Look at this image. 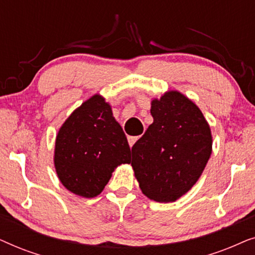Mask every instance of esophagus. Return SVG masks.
<instances>
[{"label": "esophagus", "instance_id": "34e87169", "mask_svg": "<svg viewBox=\"0 0 255 255\" xmlns=\"http://www.w3.org/2000/svg\"><path fill=\"white\" fill-rule=\"evenodd\" d=\"M139 138H140V135H139V137H132V135H130V137H128V145H130V146H131V147H132V146H133V145H134V142H135V141H137Z\"/></svg>", "mask_w": 255, "mask_h": 255}]
</instances>
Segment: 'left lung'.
I'll use <instances>...</instances> for the list:
<instances>
[{
	"label": "left lung",
	"instance_id": "1",
	"mask_svg": "<svg viewBox=\"0 0 255 255\" xmlns=\"http://www.w3.org/2000/svg\"><path fill=\"white\" fill-rule=\"evenodd\" d=\"M153 123L132 146L131 166L145 196L174 202L197 182L212 152L207 120L193 101L169 90L151 102Z\"/></svg>",
	"mask_w": 255,
	"mask_h": 255
}]
</instances>
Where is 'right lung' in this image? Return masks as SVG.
Here are the masks:
<instances>
[{
  "label": "right lung",
  "mask_w": 255,
  "mask_h": 255,
  "mask_svg": "<svg viewBox=\"0 0 255 255\" xmlns=\"http://www.w3.org/2000/svg\"><path fill=\"white\" fill-rule=\"evenodd\" d=\"M130 159L127 135L99 94L73 111L55 139L59 180L71 193L86 198L102 193L115 168Z\"/></svg>",
  "instance_id": "add662e5"
}]
</instances>
